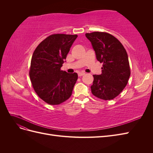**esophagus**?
Here are the masks:
<instances>
[{"label": "esophagus", "instance_id": "1", "mask_svg": "<svg viewBox=\"0 0 153 153\" xmlns=\"http://www.w3.org/2000/svg\"><path fill=\"white\" fill-rule=\"evenodd\" d=\"M85 73H84V72H80V73H78V76H83V75H85Z\"/></svg>", "mask_w": 153, "mask_h": 153}]
</instances>
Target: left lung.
<instances>
[{"instance_id": "obj_1", "label": "left lung", "mask_w": 153, "mask_h": 153, "mask_svg": "<svg viewBox=\"0 0 153 153\" xmlns=\"http://www.w3.org/2000/svg\"><path fill=\"white\" fill-rule=\"evenodd\" d=\"M85 36L91 41L97 60L103 63L102 73L93 75L92 93L101 100H112L123 91L130 76L126 51L116 38L106 32H93Z\"/></svg>"}]
</instances>
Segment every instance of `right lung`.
<instances>
[{"label":"right lung","instance_id":"add662e5","mask_svg":"<svg viewBox=\"0 0 153 153\" xmlns=\"http://www.w3.org/2000/svg\"><path fill=\"white\" fill-rule=\"evenodd\" d=\"M78 36L55 34L39 44L32 54L29 76L36 94L46 103L59 105L71 96L78 79L76 73L61 70Z\"/></svg>","mask_w":153,"mask_h":153}]
</instances>
